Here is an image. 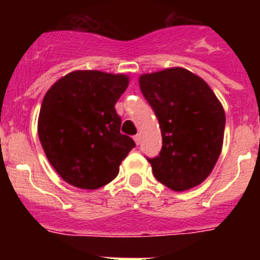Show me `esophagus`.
<instances>
[{
	"label": "esophagus",
	"mask_w": 260,
	"mask_h": 260,
	"mask_svg": "<svg viewBox=\"0 0 260 260\" xmlns=\"http://www.w3.org/2000/svg\"><path fill=\"white\" fill-rule=\"evenodd\" d=\"M134 141H135V143H137V144H139V143H141V141H142L141 135H139V134H137V135H135V137H134Z\"/></svg>",
	"instance_id": "1"
}]
</instances>
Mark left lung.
<instances>
[{
	"label": "left lung",
	"instance_id": "left-lung-1",
	"mask_svg": "<svg viewBox=\"0 0 260 260\" xmlns=\"http://www.w3.org/2000/svg\"><path fill=\"white\" fill-rule=\"evenodd\" d=\"M139 86L161 128V151L147 158L153 176L174 191L198 186L221 153V103L201 77L182 68L141 75Z\"/></svg>",
	"mask_w": 260,
	"mask_h": 260
}]
</instances>
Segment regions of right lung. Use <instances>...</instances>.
I'll return each instance as SVG.
<instances>
[{
	"label": "right lung",
	"instance_id": "right-lung-1",
	"mask_svg": "<svg viewBox=\"0 0 260 260\" xmlns=\"http://www.w3.org/2000/svg\"><path fill=\"white\" fill-rule=\"evenodd\" d=\"M127 86L125 74L77 70L48 89L39 114V139L62 180L95 190L116 178L135 147L119 133L121 117L114 108Z\"/></svg>",
	"mask_w": 260,
	"mask_h": 260
}]
</instances>
